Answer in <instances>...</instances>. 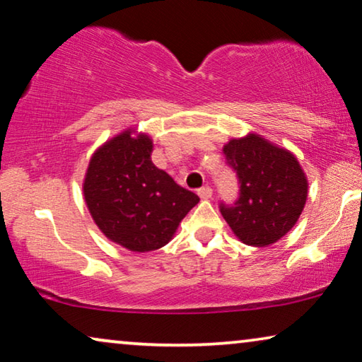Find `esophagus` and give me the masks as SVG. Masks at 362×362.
Instances as JSON below:
<instances>
[{"instance_id": "1", "label": "esophagus", "mask_w": 362, "mask_h": 362, "mask_svg": "<svg viewBox=\"0 0 362 362\" xmlns=\"http://www.w3.org/2000/svg\"><path fill=\"white\" fill-rule=\"evenodd\" d=\"M197 196L201 199H211L212 197V187L211 186L201 187V189H197Z\"/></svg>"}]
</instances>
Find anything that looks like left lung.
Masks as SVG:
<instances>
[{"instance_id": "left-lung-1", "label": "left lung", "mask_w": 362, "mask_h": 362, "mask_svg": "<svg viewBox=\"0 0 362 362\" xmlns=\"http://www.w3.org/2000/svg\"><path fill=\"white\" fill-rule=\"evenodd\" d=\"M227 165L237 173L240 192L220 212L245 245L268 246L294 227L307 201V177L289 150L256 134L223 146Z\"/></svg>"}]
</instances>
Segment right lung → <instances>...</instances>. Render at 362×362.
<instances>
[{"label":"right lung","mask_w":362,"mask_h":362,"mask_svg":"<svg viewBox=\"0 0 362 362\" xmlns=\"http://www.w3.org/2000/svg\"><path fill=\"white\" fill-rule=\"evenodd\" d=\"M148 135L125 130L91 156L85 185L86 206L109 240L135 253L158 250L199 202L151 161Z\"/></svg>","instance_id":"right-lung-1"}]
</instances>
